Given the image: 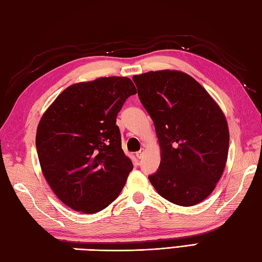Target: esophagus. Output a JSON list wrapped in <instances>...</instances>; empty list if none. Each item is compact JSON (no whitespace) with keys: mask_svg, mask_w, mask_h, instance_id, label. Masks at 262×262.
Here are the masks:
<instances>
[{"mask_svg":"<svg viewBox=\"0 0 262 262\" xmlns=\"http://www.w3.org/2000/svg\"><path fill=\"white\" fill-rule=\"evenodd\" d=\"M144 154H145V149H144V148H142V149H140L139 151H137V157H138V159H142V156H144Z\"/></svg>","mask_w":262,"mask_h":262,"instance_id":"obj_1","label":"esophagus"}]
</instances>
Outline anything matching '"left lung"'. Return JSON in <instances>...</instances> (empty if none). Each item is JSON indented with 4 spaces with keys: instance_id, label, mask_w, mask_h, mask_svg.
Returning <instances> with one entry per match:
<instances>
[{
    "instance_id": "obj_1",
    "label": "left lung",
    "mask_w": 262,
    "mask_h": 262,
    "mask_svg": "<svg viewBox=\"0 0 262 262\" xmlns=\"http://www.w3.org/2000/svg\"><path fill=\"white\" fill-rule=\"evenodd\" d=\"M132 80L161 145L159 170L148 179L171 203H200L213 191L228 156L224 113L199 82L182 72H148Z\"/></svg>"
}]
</instances>
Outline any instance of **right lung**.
<instances>
[{"instance_id":"right-lung-1","label":"right lung","mask_w":262,"mask_h":262,"mask_svg":"<svg viewBox=\"0 0 262 262\" xmlns=\"http://www.w3.org/2000/svg\"><path fill=\"white\" fill-rule=\"evenodd\" d=\"M127 77L68 86L44 113L36 150L49 186L63 204L96 213L117 199L133 164L122 149L117 114L136 95Z\"/></svg>"}]
</instances>
